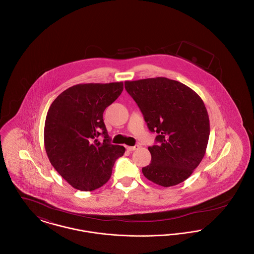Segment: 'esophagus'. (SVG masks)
<instances>
[{
	"instance_id": "obj_1",
	"label": "esophagus",
	"mask_w": 254,
	"mask_h": 254,
	"mask_svg": "<svg viewBox=\"0 0 254 254\" xmlns=\"http://www.w3.org/2000/svg\"><path fill=\"white\" fill-rule=\"evenodd\" d=\"M140 146L138 145H133V146H127V150L128 151H133V150H136V149H138Z\"/></svg>"
}]
</instances>
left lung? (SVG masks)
I'll use <instances>...</instances> for the list:
<instances>
[{
	"label": "left lung",
	"mask_w": 254,
	"mask_h": 254,
	"mask_svg": "<svg viewBox=\"0 0 254 254\" xmlns=\"http://www.w3.org/2000/svg\"><path fill=\"white\" fill-rule=\"evenodd\" d=\"M157 145L148 147L151 162L142 169L146 179L164 188L187 180L205 156L209 118L205 104L190 87L165 77L126 81Z\"/></svg>",
	"instance_id": "8db88e82"
}]
</instances>
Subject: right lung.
<instances>
[{
	"label": "right lung",
	"mask_w": 254,
	"mask_h": 254,
	"mask_svg": "<svg viewBox=\"0 0 254 254\" xmlns=\"http://www.w3.org/2000/svg\"><path fill=\"white\" fill-rule=\"evenodd\" d=\"M124 89L123 82L79 84L63 91L49 108L45 148L49 162L76 190L91 191L109 181L123 145L110 144L103 113ZM104 136L100 142L97 138Z\"/></svg>",
	"instance_id": "1"
}]
</instances>
